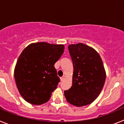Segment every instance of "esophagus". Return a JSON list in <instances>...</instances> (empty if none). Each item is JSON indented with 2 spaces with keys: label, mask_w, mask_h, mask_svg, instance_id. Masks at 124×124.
Returning <instances> with one entry per match:
<instances>
[{
  "label": "esophagus",
  "mask_w": 124,
  "mask_h": 124,
  "mask_svg": "<svg viewBox=\"0 0 124 124\" xmlns=\"http://www.w3.org/2000/svg\"><path fill=\"white\" fill-rule=\"evenodd\" d=\"M60 79H61V81H63V80L64 79V76H62V77L60 78Z\"/></svg>",
  "instance_id": "1"
}]
</instances>
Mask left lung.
I'll return each mask as SVG.
<instances>
[{"mask_svg": "<svg viewBox=\"0 0 124 124\" xmlns=\"http://www.w3.org/2000/svg\"><path fill=\"white\" fill-rule=\"evenodd\" d=\"M73 61V84L64 91L66 99L77 107L86 106L98 97L106 81V71L99 53L83 43L70 45Z\"/></svg>", "mask_w": 124, "mask_h": 124, "instance_id": "left-lung-1", "label": "left lung"}]
</instances>
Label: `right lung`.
<instances>
[{
	"label": "right lung",
	"mask_w": 124,
	"mask_h": 124,
	"mask_svg": "<svg viewBox=\"0 0 124 124\" xmlns=\"http://www.w3.org/2000/svg\"><path fill=\"white\" fill-rule=\"evenodd\" d=\"M63 45L45 42L31 43L18 57L14 70L20 94L28 103L48 102L60 81L54 65L63 54Z\"/></svg>",
	"instance_id": "obj_1"
}]
</instances>
